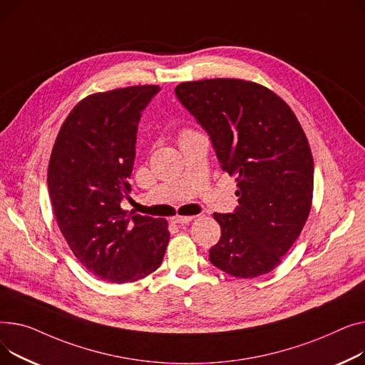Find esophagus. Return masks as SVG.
<instances>
[{
	"label": "esophagus",
	"mask_w": 365,
	"mask_h": 365,
	"mask_svg": "<svg viewBox=\"0 0 365 365\" xmlns=\"http://www.w3.org/2000/svg\"><path fill=\"white\" fill-rule=\"evenodd\" d=\"M170 221H173L174 224H180V225H184V224H188V222H191L192 221V217H174V218H170Z\"/></svg>",
	"instance_id": "obj_1"
}]
</instances>
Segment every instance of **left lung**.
<instances>
[{
    "label": "left lung",
    "mask_w": 365,
    "mask_h": 365,
    "mask_svg": "<svg viewBox=\"0 0 365 365\" xmlns=\"http://www.w3.org/2000/svg\"><path fill=\"white\" fill-rule=\"evenodd\" d=\"M175 94L209 134L221 168L237 177L239 206L213 213L221 239L209 261L239 278L268 274L312 205L314 159L301 123L283 98L245 79L182 82Z\"/></svg>",
    "instance_id": "obj_1"
}]
</instances>
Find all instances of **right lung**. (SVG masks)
<instances>
[{
  "label": "right lung",
  "mask_w": 365,
  "mask_h": 365,
  "mask_svg": "<svg viewBox=\"0 0 365 365\" xmlns=\"http://www.w3.org/2000/svg\"><path fill=\"white\" fill-rule=\"evenodd\" d=\"M160 88L135 85L81 100L64 119L48 163L58 228L78 261L100 280L133 283L156 271L169 243L168 222L128 213L137 125Z\"/></svg>",
  "instance_id": "right-lung-1"
}]
</instances>
